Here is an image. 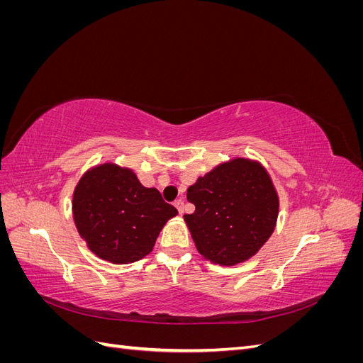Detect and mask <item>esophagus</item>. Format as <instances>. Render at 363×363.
<instances>
[{
  "mask_svg": "<svg viewBox=\"0 0 363 363\" xmlns=\"http://www.w3.org/2000/svg\"><path fill=\"white\" fill-rule=\"evenodd\" d=\"M174 204H175V207H177L179 213H180V215H183V211H184V203H183V200H177V201H175Z\"/></svg>",
  "mask_w": 363,
  "mask_h": 363,
  "instance_id": "1",
  "label": "esophagus"
}]
</instances>
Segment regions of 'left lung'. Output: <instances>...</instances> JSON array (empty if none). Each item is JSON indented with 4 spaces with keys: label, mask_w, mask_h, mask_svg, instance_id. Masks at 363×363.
<instances>
[{
    "label": "left lung",
    "mask_w": 363,
    "mask_h": 363,
    "mask_svg": "<svg viewBox=\"0 0 363 363\" xmlns=\"http://www.w3.org/2000/svg\"><path fill=\"white\" fill-rule=\"evenodd\" d=\"M184 215L196 250L219 265L255 256L276 227L279 196L267 169L248 159L219 164L189 186Z\"/></svg>",
    "instance_id": "1"
}]
</instances>
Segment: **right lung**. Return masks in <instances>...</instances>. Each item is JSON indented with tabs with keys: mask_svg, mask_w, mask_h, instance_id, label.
I'll use <instances>...</instances> for the list:
<instances>
[{
	"mask_svg": "<svg viewBox=\"0 0 363 363\" xmlns=\"http://www.w3.org/2000/svg\"><path fill=\"white\" fill-rule=\"evenodd\" d=\"M74 221L87 247L112 263L147 256L162 227L179 212L156 188H145L136 174L104 163L87 171L72 199Z\"/></svg>",
	"mask_w": 363,
	"mask_h": 363,
	"instance_id": "1",
	"label": "right lung"
}]
</instances>
